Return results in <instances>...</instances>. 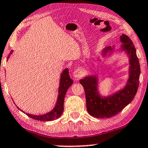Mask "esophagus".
I'll use <instances>...</instances> for the list:
<instances>
[{"mask_svg": "<svg viewBox=\"0 0 148 148\" xmlns=\"http://www.w3.org/2000/svg\"><path fill=\"white\" fill-rule=\"evenodd\" d=\"M73 76L75 79H79L83 76V73H82V71L81 69H77L75 71L73 72Z\"/></svg>", "mask_w": 148, "mask_h": 148, "instance_id": "1", "label": "esophagus"}]
</instances>
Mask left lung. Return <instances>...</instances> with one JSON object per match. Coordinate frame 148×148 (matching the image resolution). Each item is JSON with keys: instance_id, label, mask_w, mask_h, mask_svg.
Instances as JSON below:
<instances>
[{"instance_id": "left-lung-1", "label": "left lung", "mask_w": 148, "mask_h": 148, "mask_svg": "<svg viewBox=\"0 0 148 148\" xmlns=\"http://www.w3.org/2000/svg\"><path fill=\"white\" fill-rule=\"evenodd\" d=\"M120 51H124L128 56L129 61L128 79L125 87L107 97H103L99 91V77L95 75L86 76L80 80L85 92L86 103L88 114L97 119H105L114 116L120 112L125 106L132 101L137 92L140 75L139 60L136 55V49L128 36H120ZM115 46H108L103 49L101 55L110 56ZM118 51V49H116ZM99 59V58H98Z\"/></svg>"}]
</instances>
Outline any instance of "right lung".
Masks as SVG:
<instances>
[{
	"label": "right lung",
	"mask_w": 148,
	"mask_h": 148,
	"mask_svg": "<svg viewBox=\"0 0 148 148\" xmlns=\"http://www.w3.org/2000/svg\"><path fill=\"white\" fill-rule=\"evenodd\" d=\"M12 51H11L10 55L8 57L7 60H8L10 54L12 53ZM73 83V81L70 78L69 75V69H68L67 68V69H65L62 71V73H61L60 75V86H59L58 89V97L54 108L52 109L50 112L44 114L42 115H34L28 113H26V114L27 116H28L29 117L32 118V119L36 120H40V121H52V120L58 119V118H60L61 116V114L63 113V103H64L65 94H66L68 88H69L70 86L72 85ZM17 108L20 109L18 106ZM21 110L22 112L25 113L24 111H22V110Z\"/></svg>",
	"instance_id": "obj_1"
}]
</instances>
